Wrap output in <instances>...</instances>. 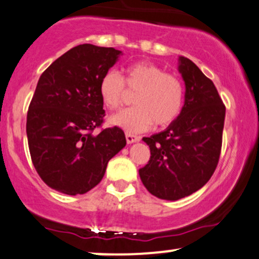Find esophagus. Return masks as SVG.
I'll use <instances>...</instances> for the list:
<instances>
[{"instance_id": "1", "label": "esophagus", "mask_w": 259, "mask_h": 259, "mask_svg": "<svg viewBox=\"0 0 259 259\" xmlns=\"http://www.w3.org/2000/svg\"><path fill=\"white\" fill-rule=\"evenodd\" d=\"M125 136H126L127 144H134V143H136V141L140 140V138H139V136L130 134V133H126V134H125Z\"/></svg>"}]
</instances>
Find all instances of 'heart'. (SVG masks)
Wrapping results in <instances>:
<instances>
[{
	"label": "heart",
	"mask_w": 259,
	"mask_h": 259,
	"mask_svg": "<svg viewBox=\"0 0 259 259\" xmlns=\"http://www.w3.org/2000/svg\"><path fill=\"white\" fill-rule=\"evenodd\" d=\"M125 83L130 91H136L133 101L135 107L110 116L112 125L127 133H140L153 123L158 126L172 123L180 115L184 91L175 75L164 73L161 67L146 61L129 65L124 70V79L118 71L109 70L99 82V96L104 106L116 109L123 104Z\"/></svg>",
	"instance_id": "heart-1"
}]
</instances>
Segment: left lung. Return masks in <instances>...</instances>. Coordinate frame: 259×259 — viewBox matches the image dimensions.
Returning a JSON list of instances; mask_svg holds the SVG:
<instances>
[{
    "label": "left lung",
    "mask_w": 259,
    "mask_h": 259,
    "mask_svg": "<svg viewBox=\"0 0 259 259\" xmlns=\"http://www.w3.org/2000/svg\"><path fill=\"white\" fill-rule=\"evenodd\" d=\"M186 93L180 115L163 132L143 138L151 157L139 169L145 188L164 200H178L200 189L218 166L225 106L211 79L180 56Z\"/></svg>",
    "instance_id": "obj_1"
}]
</instances>
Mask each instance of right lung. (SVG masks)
<instances>
[{
    "mask_svg": "<svg viewBox=\"0 0 259 259\" xmlns=\"http://www.w3.org/2000/svg\"><path fill=\"white\" fill-rule=\"evenodd\" d=\"M120 50L82 44L41 73L27 114L30 157L47 186L67 195L95 188L112 157L126 145L120 127L103 123L99 82Z\"/></svg>",
    "mask_w": 259,
    "mask_h": 259,
    "instance_id": "1",
    "label": "right lung"
}]
</instances>
